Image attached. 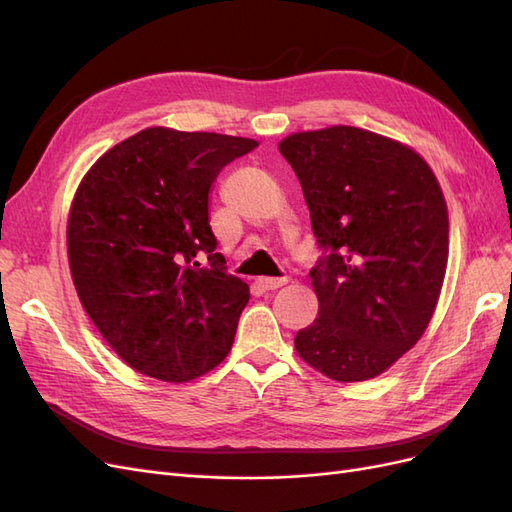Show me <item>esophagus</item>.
I'll return each mask as SVG.
<instances>
[{"mask_svg":"<svg viewBox=\"0 0 512 512\" xmlns=\"http://www.w3.org/2000/svg\"><path fill=\"white\" fill-rule=\"evenodd\" d=\"M258 284L262 290H277L288 284V277H260Z\"/></svg>","mask_w":512,"mask_h":512,"instance_id":"esophagus-1","label":"esophagus"}]
</instances>
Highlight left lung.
Listing matches in <instances>:
<instances>
[{
    "mask_svg": "<svg viewBox=\"0 0 512 512\" xmlns=\"http://www.w3.org/2000/svg\"><path fill=\"white\" fill-rule=\"evenodd\" d=\"M280 153L322 250L309 271L318 318L294 348L331 380L376 378L421 339L440 297L448 213L438 179L410 147L352 126L290 134Z\"/></svg>",
    "mask_w": 512,
    "mask_h": 512,
    "instance_id": "8db88e82",
    "label": "left lung"
}]
</instances>
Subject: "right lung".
<instances>
[{
  "label": "right lung",
  "instance_id": "add662e5",
  "mask_svg": "<svg viewBox=\"0 0 512 512\" xmlns=\"http://www.w3.org/2000/svg\"><path fill=\"white\" fill-rule=\"evenodd\" d=\"M252 138L147 128L89 168L68 218L79 299L102 337L145 376L188 382L220 365L250 288L226 273L209 226L220 170Z\"/></svg>",
  "mask_w": 512,
  "mask_h": 512
}]
</instances>
